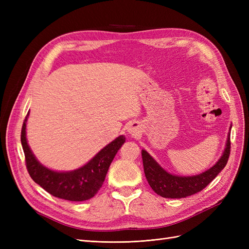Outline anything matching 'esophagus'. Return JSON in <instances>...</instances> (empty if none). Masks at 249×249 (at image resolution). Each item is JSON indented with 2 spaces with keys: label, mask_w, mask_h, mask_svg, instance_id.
<instances>
[{
  "label": "esophagus",
  "mask_w": 249,
  "mask_h": 249,
  "mask_svg": "<svg viewBox=\"0 0 249 249\" xmlns=\"http://www.w3.org/2000/svg\"><path fill=\"white\" fill-rule=\"evenodd\" d=\"M129 134H131L132 136H134V135H136L137 134V132H136V127H135L134 125H131L130 127H129Z\"/></svg>",
  "instance_id": "obj_1"
}]
</instances>
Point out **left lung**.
<instances>
[{"label":"left lung","instance_id":"left-lung-1","mask_svg":"<svg viewBox=\"0 0 249 249\" xmlns=\"http://www.w3.org/2000/svg\"><path fill=\"white\" fill-rule=\"evenodd\" d=\"M231 153L230 135L223 155L213 167L193 177H178L165 171L145 150H142V162L145 178L152 189L162 197L183 198L201 191L219 175L227 165Z\"/></svg>","mask_w":249,"mask_h":249}]
</instances>
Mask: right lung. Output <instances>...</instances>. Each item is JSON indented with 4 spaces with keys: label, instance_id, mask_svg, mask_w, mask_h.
Returning <instances> with one entry per match:
<instances>
[{
    "label": "right lung",
    "instance_id": "right-lung-1",
    "mask_svg": "<svg viewBox=\"0 0 249 249\" xmlns=\"http://www.w3.org/2000/svg\"><path fill=\"white\" fill-rule=\"evenodd\" d=\"M27 117L22 124L20 141L25 153L26 166L34 182L53 196L65 200L83 201L93 197L102 187L110 164L124 143L125 137H117L83 167L73 171L57 172L42 166L30 149L26 138Z\"/></svg>",
    "mask_w": 249,
    "mask_h": 249
}]
</instances>
